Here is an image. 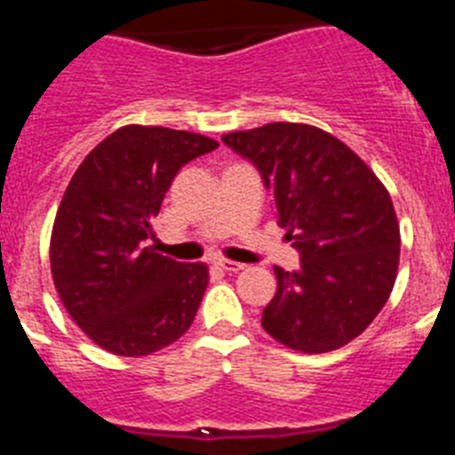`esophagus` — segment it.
<instances>
[{"mask_svg": "<svg viewBox=\"0 0 455 455\" xmlns=\"http://www.w3.org/2000/svg\"><path fill=\"white\" fill-rule=\"evenodd\" d=\"M216 267H220V268H223V271H228V273L243 271V264L232 262V259H216Z\"/></svg>", "mask_w": 455, "mask_h": 455, "instance_id": "34e87169", "label": "esophagus"}]
</instances>
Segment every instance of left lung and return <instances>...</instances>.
Segmentation results:
<instances>
[{"label":"left lung","instance_id":"8db88e82","mask_svg":"<svg viewBox=\"0 0 455 455\" xmlns=\"http://www.w3.org/2000/svg\"><path fill=\"white\" fill-rule=\"evenodd\" d=\"M262 172L277 220L300 252L275 267L264 331L287 348L328 353L367 331L399 271L401 235L387 188L339 139L315 124L268 123L223 134Z\"/></svg>","mask_w":455,"mask_h":455}]
</instances>
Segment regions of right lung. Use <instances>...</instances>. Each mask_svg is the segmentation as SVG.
Listing matches in <instances>:
<instances>
[{
    "label": "right lung",
    "instance_id": "add662e5",
    "mask_svg": "<svg viewBox=\"0 0 455 455\" xmlns=\"http://www.w3.org/2000/svg\"><path fill=\"white\" fill-rule=\"evenodd\" d=\"M216 148L193 132L124 124L72 175L52 228V277L68 315L104 351L150 355L191 328L207 264L146 243L180 168Z\"/></svg>",
    "mask_w": 455,
    "mask_h": 455
}]
</instances>
